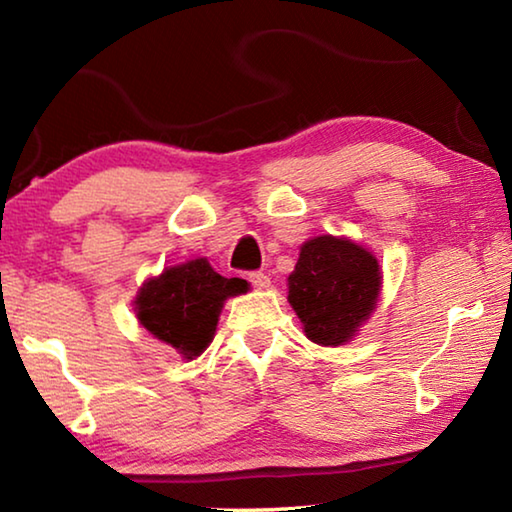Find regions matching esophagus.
<instances>
[{
    "label": "esophagus",
    "mask_w": 512,
    "mask_h": 512,
    "mask_svg": "<svg viewBox=\"0 0 512 512\" xmlns=\"http://www.w3.org/2000/svg\"><path fill=\"white\" fill-rule=\"evenodd\" d=\"M248 280H250V284H253L255 289H268V287H271V280H268V275L259 273V271L250 273V275H248Z\"/></svg>",
    "instance_id": "esophagus-1"
}]
</instances>
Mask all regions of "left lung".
Returning a JSON list of instances; mask_svg holds the SVG:
<instances>
[{
  "label": "left lung",
  "mask_w": 512,
  "mask_h": 512,
  "mask_svg": "<svg viewBox=\"0 0 512 512\" xmlns=\"http://www.w3.org/2000/svg\"><path fill=\"white\" fill-rule=\"evenodd\" d=\"M287 282V300L307 339L336 348L350 343L377 309L381 266L357 241L320 235L300 246Z\"/></svg>",
  "instance_id": "left-lung-1"
}]
</instances>
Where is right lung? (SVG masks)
Returning <instances> with one entry per match:
<instances>
[{
    "label": "right lung",
    "mask_w": 512,
    "mask_h": 512,
    "mask_svg": "<svg viewBox=\"0 0 512 512\" xmlns=\"http://www.w3.org/2000/svg\"><path fill=\"white\" fill-rule=\"evenodd\" d=\"M246 280L223 277L205 257L167 266L135 296V314L153 339L192 361L212 343L225 300L244 293Z\"/></svg>",
    "instance_id": "1"
}]
</instances>
